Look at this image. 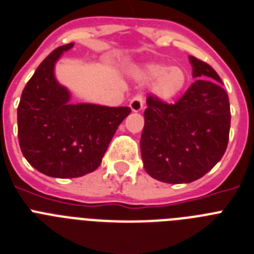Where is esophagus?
<instances>
[{"mask_svg": "<svg viewBox=\"0 0 254 254\" xmlns=\"http://www.w3.org/2000/svg\"><path fill=\"white\" fill-rule=\"evenodd\" d=\"M129 106H130V108H131V111H133V112H139V111L142 110V108H143V106H144L143 95H142V94L135 95V97H134L133 99L130 101V104H129Z\"/></svg>", "mask_w": 254, "mask_h": 254, "instance_id": "34e87169", "label": "esophagus"}]
</instances>
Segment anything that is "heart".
Masks as SVG:
<instances>
[{
    "label": "heart",
    "instance_id": "1",
    "mask_svg": "<svg viewBox=\"0 0 254 254\" xmlns=\"http://www.w3.org/2000/svg\"><path fill=\"white\" fill-rule=\"evenodd\" d=\"M135 77L142 84L153 83V91L161 99L169 101L180 94L187 82V74L181 67H168L165 64H147L135 71Z\"/></svg>",
    "mask_w": 254,
    "mask_h": 254
}]
</instances>
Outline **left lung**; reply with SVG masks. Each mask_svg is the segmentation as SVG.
Returning a JSON list of instances; mask_svg holds the SVG:
<instances>
[{
    "mask_svg": "<svg viewBox=\"0 0 254 254\" xmlns=\"http://www.w3.org/2000/svg\"><path fill=\"white\" fill-rule=\"evenodd\" d=\"M196 78L174 104L147 97L140 152L146 172L165 183H190L212 169L227 148L230 102L217 72L190 57Z\"/></svg>",
    "mask_w": 254,
    "mask_h": 254,
    "instance_id": "8db88e82",
    "label": "left lung"
}]
</instances>
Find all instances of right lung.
Listing matches in <instances>:
<instances>
[{"instance_id": "add662e5", "label": "right lung", "mask_w": 254, "mask_h": 254, "mask_svg": "<svg viewBox=\"0 0 254 254\" xmlns=\"http://www.w3.org/2000/svg\"><path fill=\"white\" fill-rule=\"evenodd\" d=\"M73 44L51 51L27 82L18 106L20 150L32 167L54 178L94 172L129 107L71 104L54 76V65Z\"/></svg>"}]
</instances>
